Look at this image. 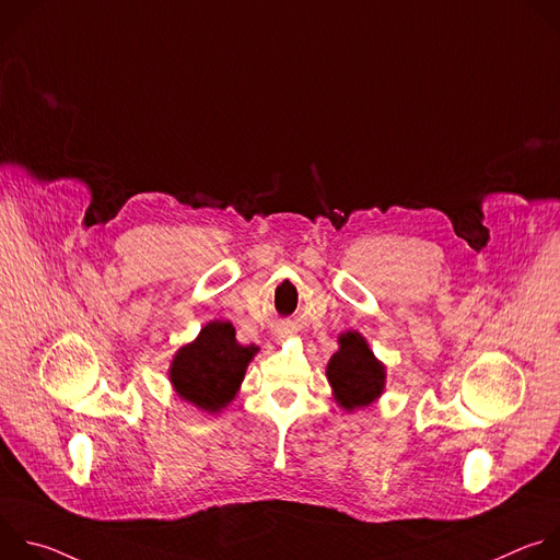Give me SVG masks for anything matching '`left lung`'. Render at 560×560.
Segmentation results:
<instances>
[{
  "label": "left lung",
  "instance_id": "left-lung-1",
  "mask_svg": "<svg viewBox=\"0 0 560 560\" xmlns=\"http://www.w3.org/2000/svg\"><path fill=\"white\" fill-rule=\"evenodd\" d=\"M339 346V352L328 363V381L346 410L365 408L383 392L385 368L374 359L359 332L341 335Z\"/></svg>",
  "mask_w": 560,
  "mask_h": 560
}]
</instances>
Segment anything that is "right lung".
Here are the masks:
<instances>
[{
	"instance_id": "obj_1",
	"label": "right lung",
	"mask_w": 560,
	"mask_h": 560,
	"mask_svg": "<svg viewBox=\"0 0 560 560\" xmlns=\"http://www.w3.org/2000/svg\"><path fill=\"white\" fill-rule=\"evenodd\" d=\"M257 350L236 343L232 324L212 322L199 332L197 341L177 352L171 381L186 401L206 412H219L234 398Z\"/></svg>"
}]
</instances>
